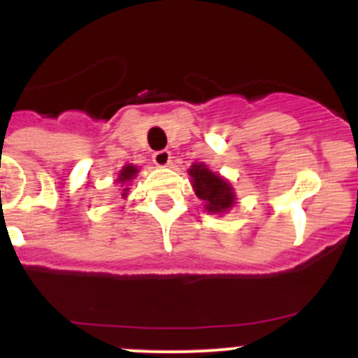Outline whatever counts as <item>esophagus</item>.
Returning <instances> with one entry per match:
<instances>
[{
    "label": "esophagus",
    "mask_w": 358,
    "mask_h": 358,
    "mask_svg": "<svg viewBox=\"0 0 358 358\" xmlns=\"http://www.w3.org/2000/svg\"><path fill=\"white\" fill-rule=\"evenodd\" d=\"M152 161L157 166H169L170 161H172V154H170V150H157L152 154Z\"/></svg>",
    "instance_id": "esophagus-1"
}]
</instances>
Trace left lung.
I'll return each instance as SVG.
<instances>
[{
    "label": "left lung",
    "mask_w": 358,
    "mask_h": 358,
    "mask_svg": "<svg viewBox=\"0 0 358 358\" xmlns=\"http://www.w3.org/2000/svg\"><path fill=\"white\" fill-rule=\"evenodd\" d=\"M195 195L204 202V208L211 213H226L235 204L233 186L222 176L211 172L204 163H194L188 170Z\"/></svg>",
    "instance_id": "left-lung-1"
}]
</instances>
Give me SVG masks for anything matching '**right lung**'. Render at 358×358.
Wrapping results in <instances>:
<instances>
[{"label":"right lung","mask_w":358,"mask_h":358,"mask_svg":"<svg viewBox=\"0 0 358 358\" xmlns=\"http://www.w3.org/2000/svg\"><path fill=\"white\" fill-rule=\"evenodd\" d=\"M136 173H138V169H136L134 164H127V166H123V169L120 170L116 182H120L122 186H127V182L134 179ZM127 192H129V188H123L122 197H127Z\"/></svg>","instance_id":"1"}]
</instances>
